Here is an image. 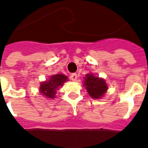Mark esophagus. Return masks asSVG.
<instances>
[{
	"label": "esophagus",
	"mask_w": 148,
	"mask_h": 148,
	"mask_svg": "<svg viewBox=\"0 0 148 148\" xmlns=\"http://www.w3.org/2000/svg\"><path fill=\"white\" fill-rule=\"evenodd\" d=\"M71 79L72 81H76L77 80V74H72L71 75Z\"/></svg>",
	"instance_id": "34e87169"
}]
</instances>
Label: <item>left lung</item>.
Listing matches in <instances>:
<instances>
[{"label":"left lung","instance_id":"left-lung-1","mask_svg":"<svg viewBox=\"0 0 148 148\" xmlns=\"http://www.w3.org/2000/svg\"><path fill=\"white\" fill-rule=\"evenodd\" d=\"M84 86L86 88L88 95L94 99H99L103 97L108 88L103 79L95 77L91 73L86 74Z\"/></svg>","mask_w":148,"mask_h":148}]
</instances>
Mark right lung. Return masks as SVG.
<instances>
[{"instance_id": "add662e5", "label": "right lung", "mask_w": 148, "mask_h": 148, "mask_svg": "<svg viewBox=\"0 0 148 148\" xmlns=\"http://www.w3.org/2000/svg\"><path fill=\"white\" fill-rule=\"evenodd\" d=\"M67 81V77L59 74L52 75L47 81L41 82L39 91L46 98L53 99L56 97L57 90L59 87H62L65 81Z\"/></svg>"}]
</instances>
